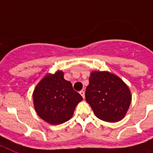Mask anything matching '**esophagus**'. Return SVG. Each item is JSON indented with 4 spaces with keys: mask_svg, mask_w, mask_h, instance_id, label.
Segmentation results:
<instances>
[{
    "mask_svg": "<svg viewBox=\"0 0 153 153\" xmlns=\"http://www.w3.org/2000/svg\"><path fill=\"white\" fill-rule=\"evenodd\" d=\"M80 94L82 96L83 98H85V91H84V90H81V91H80Z\"/></svg>",
    "mask_w": 153,
    "mask_h": 153,
    "instance_id": "34e87169",
    "label": "esophagus"
}]
</instances>
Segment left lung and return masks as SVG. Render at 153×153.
Segmentation results:
<instances>
[{
	"label": "left lung",
	"instance_id": "8db88e82",
	"mask_svg": "<svg viewBox=\"0 0 153 153\" xmlns=\"http://www.w3.org/2000/svg\"><path fill=\"white\" fill-rule=\"evenodd\" d=\"M85 99L97 118L117 122L125 117L132 96L127 85L117 75L107 71H93L86 88Z\"/></svg>",
	"mask_w": 153,
	"mask_h": 153
}]
</instances>
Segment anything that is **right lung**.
<instances>
[{
  "label": "right lung",
  "instance_id": "obj_1",
  "mask_svg": "<svg viewBox=\"0 0 153 153\" xmlns=\"http://www.w3.org/2000/svg\"><path fill=\"white\" fill-rule=\"evenodd\" d=\"M33 99L37 115L50 125L70 120L76 106L83 100L72 83L65 80L62 71L47 74L35 88Z\"/></svg>",
  "mask_w": 153,
  "mask_h": 153
}]
</instances>
